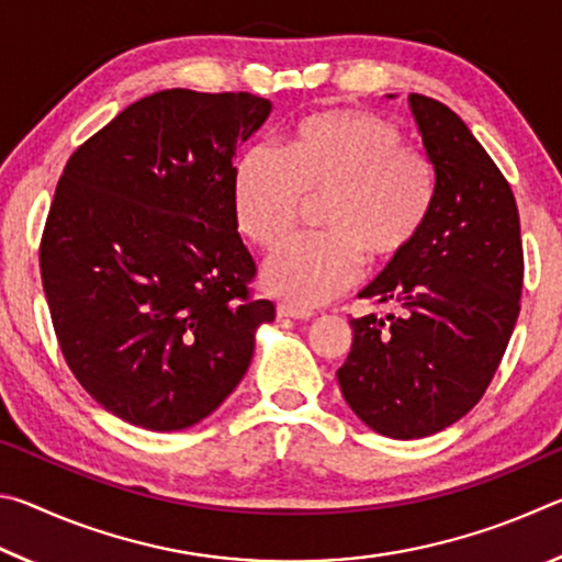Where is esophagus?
Here are the masks:
<instances>
[{"label":"esophagus","mask_w":562,"mask_h":562,"mask_svg":"<svg viewBox=\"0 0 562 562\" xmlns=\"http://www.w3.org/2000/svg\"><path fill=\"white\" fill-rule=\"evenodd\" d=\"M278 317H290V319H310L312 312L297 307V304L292 302H280L278 304Z\"/></svg>","instance_id":"esophagus-1"}]
</instances>
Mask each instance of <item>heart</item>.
I'll list each match as a JSON object with an SVG mask.
<instances>
[{"mask_svg":"<svg viewBox=\"0 0 562 562\" xmlns=\"http://www.w3.org/2000/svg\"><path fill=\"white\" fill-rule=\"evenodd\" d=\"M436 201L434 166L406 148L392 121L355 109L300 119L282 156L247 148L233 173L237 227L255 245L278 247L304 207L322 203V235L274 250L262 265L268 292L315 307L357 280L361 262L389 268L412 250Z\"/></svg>","mask_w":562,"mask_h":562,"instance_id":"heart-1","label":"heart"}]
</instances>
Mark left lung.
Masks as SVG:
<instances>
[{"label": "left lung", "instance_id": "obj_1", "mask_svg": "<svg viewBox=\"0 0 562 562\" xmlns=\"http://www.w3.org/2000/svg\"><path fill=\"white\" fill-rule=\"evenodd\" d=\"M394 99V97H389ZM436 201L422 237L359 292L386 315L349 319L341 396L369 429L424 439L459 422L486 392L520 312L522 243L516 198L456 113L408 97Z\"/></svg>", "mask_w": 562, "mask_h": 562}]
</instances>
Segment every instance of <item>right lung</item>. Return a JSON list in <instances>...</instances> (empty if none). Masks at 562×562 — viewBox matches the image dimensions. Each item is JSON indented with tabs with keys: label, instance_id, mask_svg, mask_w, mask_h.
Listing matches in <instances>:
<instances>
[{
	"label": "right lung",
	"instance_id": "add662e5",
	"mask_svg": "<svg viewBox=\"0 0 562 562\" xmlns=\"http://www.w3.org/2000/svg\"><path fill=\"white\" fill-rule=\"evenodd\" d=\"M270 111L245 91H158L64 168L40 250L44 294L66 364L123 422H203L274 319L247 290L255 260L233 205L237 148Z\"/></svg>",
	"mask_w": 562,
	"mask_h": 562
}]
</instances>
